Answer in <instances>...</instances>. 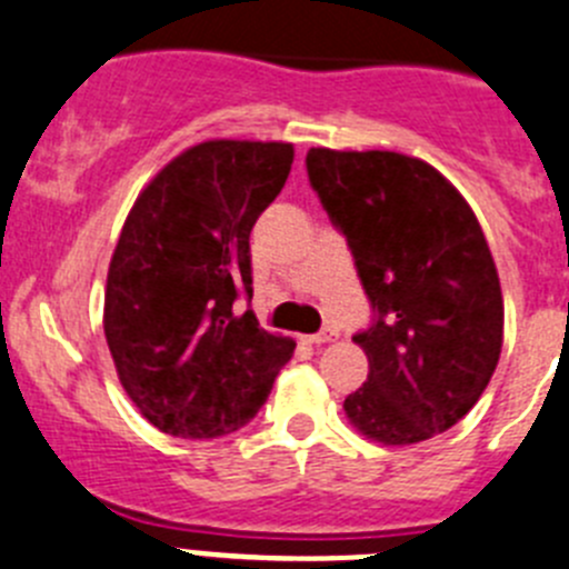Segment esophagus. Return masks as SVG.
<instances>
[{"mask_svg": "<svg viewBox=\"0 0 569 569\" xmlns=\"http://www.w3.org/2000/svg\"><path fill=\"white\" fill-rule=\"evenodd\" d=\"M335 338H338V329H335V327H323L321 332L310 335V343H329V340H335Z\"/></svg>", "mask_w": 569, "mask_h": 569, "instance_id": "34e87169", "label": "esophagus"}]
</instances>
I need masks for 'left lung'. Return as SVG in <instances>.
Segmentation results:
<instances>
[{
    "mask_svg": "<svg viewBox=\"0 0 569 569\" xmlns=\"http://www.w3.org/2000/svg\"><path fill=\"white\" fill-rule=\"evenodd\" d=\"M307 176L375 312L355 335L369 380L346 397V416L382 443L450 430L502 349L500 279L478 218L436 167L391 150L312 148Z\"/></svg>",
    "mask_w": 569,
    "mask_h": 569,
    "instance_id": "obj_1",
    "label": "left lung"
}]
</instances>
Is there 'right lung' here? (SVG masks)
Returning a JSON list of instances; mask_svg holds the SVG:
<instances>
[{
	"mask_svg": "<svg viewBox=\"0 0 569 569\" xmlns=\"http://www.w3.org/2000/svg\"><path fill=\"white\" fill-rule=\"evenodd\" d=\"M290 164L284 142H200L142 189L122 226L102 327L119 382L161 432L240 430L293 357V340L234 312L253 296L248 237Z\"/></svg>",
	"mask_w": 569,
	"mask_h": 569,
	"instance_id": "obj_1",
	"label": "right lung"
}]
</instances>
